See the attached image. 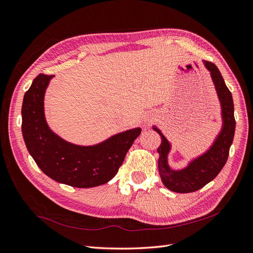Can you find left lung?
<instances>
[{
    "label": "left lung",
    "mask_w": 253,
    "mask_h": 253,
    "mask_svg": "<svg viewBox=\"0 0 253 253\" xmlns=\"http://www.w3.org/2000/svg\"><path fill=\"white\" fill-rule=\"evenodd\" d=\"M204 64L211 71V79H213L218 97L220 100L223 127L213 147L206 154L190 163L188 167L180 170V171H174L168 167L167 154L170 150V145L168 140L159 131L162 138L161 146L158 149L160 153L159 172L164 185L174 193H193L206 186L211 180H214L223 168L224 164L227 163L230 147L234 138L236 121L234 118V105L232 93L224 83L218 68L208 60H204Z\"/></svg>",
    "instance_id": "left-lung-1"
}]
</instances>
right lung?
I'll use <instances>...</instances> for the list:
<instances>
[{"instance_id": "right-lung-1", "label": "right lung", "mask_w": 253, "mask_h": 253, "mask_svg": "<svg viewBox=\"0 0 253 253\" xmlns=\"http://www.w3.org/2000/svg\"><path fill=\"white\" fill-rule=\"evenodd\" d=\"M52 77L39 74L24 94L22 134L27 150L54 181L79 188L107 183L117 174L141 129H129L92 147L76 146L59 138L47 126L43 113L44 91Z\"/></svg>"}]
</instances>
